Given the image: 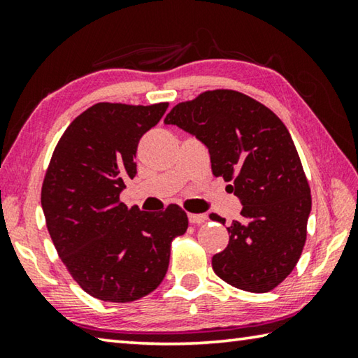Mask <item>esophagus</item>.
I'll use <instances>...</instances> for the list:
<instances>
[{"mask_svg": "<svg viewBox=\"0 0 358 358\" xmlns=\"http://www.w3.org/2000/svg\"><path fill=\"white\" fill-rule=\"evenodd\" d=\"M188 220H189L191 224H202V223H206V221H207V217L203 213H189Z\"/></svg>", "mask_w": 358, "mask_h": 358, "instance_id": "34e87169", "label": "esophagus"}]
</instances>
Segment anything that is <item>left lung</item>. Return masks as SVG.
<instances>
[{"label":"left lung","mask_w":358,"mask_h":358,"mask_svg":"<svg viewBox=\"0 0 358 358\" xmlns=\"http://www.w3.org/2000/svg\"><path fill=\"white\" fill-rule=\"evenodd\" d=\"M208 148L215 177L242 203V220L228 228L229 243L212 268L229 285L252 293L275 288L301 257L310 188L296 146L268 106L237 90H207L181 101L164 119ZM210 220L224 224L212 213Z\"/></svg>","instance_id":"1"}]
</instances>
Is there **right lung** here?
Masks as SVG:
<instances>
[{
    "label": "right lung",
    "mask_w": 358,
    "mask_h": 358,
    "mask_svg": "<svg viewBox=\"0 0 358 358\" xmlns=\"http://www.w3.org/2000/svg\"><path fill=\"white\" fill-rule=\"evenodd\" d=\"M167 106H90L66 127L49 162L41 206L50 239L78 285L101 301L130 303L156 290L172 241L188 229L175 203L151 213L119 201L137 173L140 138Z\"/></svg>",
    "instance_id": "right-lung-1"
}]
</instances>
